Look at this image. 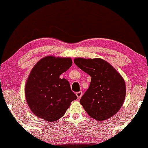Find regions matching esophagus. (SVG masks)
<instances>
[{"instance_id": "obj_1", "label": "esophagus", "mask_w": 148, "mask_h": 148, "mask_svg": "<svg viewBox=\"0 0 148 148\" xmlns=\"http://www.w3.org/2000/svg\"><path fill=\"white\" fill-rule=\"evenodd\" d=\"M76 96H77V97L78 99H80L81 97H82V91H79V92H77L76 93Z\"/></svg>"}]
</instances>
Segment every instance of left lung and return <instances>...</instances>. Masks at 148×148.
Segmentation results:
<instances>
[{
  "label": "left lung",
  "mask_w": 148,
  "mask_h": 148,
  "mask_svg": "<svg viewBox=\"0 0 148 148\" xmlns=\"http://www.w3.org/2000/svg\"><path fill=\"white\" fill-rule=\"evenodd\" d=\"M74 62L92 77L90 87L80 99L86 112L97 121L116 114L126 96V85L121 75L100 58H75Z\"/></svg>",
  "instance_id": "1"
}]
</instances>
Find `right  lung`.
<instances>
[{
  "instance_id": "1",
  "label": "right lung",
  "mask_w": 148,
  "mask_h": 148,
  "mask_svg": "<svg viewBox=\"0 0 148 148\" xmlns=\"http://www.w3.org/2000/svg\"><path fill=\"white\" fill-rule=\"evenodd\" d=\"M71 58L47 56L32 69L25 86L30 110L38 118L54 122L61 118L77 97L66 79L60 75L71 66Z\"/></svg>"
}]
</instances>
